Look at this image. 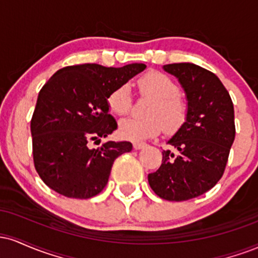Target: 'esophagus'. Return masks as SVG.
Masks as SVG:
<instances>
[{
    "mask_svg": "<svg viewBox=\"0 0 258 258\" xmlns=\"http://www.w3.org/2000/svg\"><path fill=\"white\" fill-rule=\"evenodd\" d=\"M146 146H147L146 143H141V142H135V143H133V148H135L136 150L142 149V148H144Z\"/></svg>",
    "mask_w": 258,
    "mask_h": 258,
    "instance_id": "obj_1",
    "label": "esophagus"
}]
</instances>
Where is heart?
<instances>
[{
    "label": "heart",
    "mask_w": 258,
    "mask_h": 258,
    "mask_svg": "<svg viewBox=\"0 0 258 258\" xmlns=\"http://www.w3.org/2000/svg\"><path fill=\"white\" fill-rule=\"evenodd\" d=\"M137 86L142 96L153 98L148 105V117H127L120 121L119 133L130 141H144L156 137L162 128L168 135L176 133L188 117V103L180 96V87L174 80L161 72L152 70L138 79ZM109 110L125 115L132 108V94L127 85L119 86L109 94Z\"/></svg>",
    "instance_id": "heart-1"
}]
</instances>
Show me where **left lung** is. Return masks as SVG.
<instances>
[{
  "label": "left lung",
  "instance_id": "obj_1",
  "mask_svg": "<svg viewBox=\"0 0 258 258\" xmlns=\"http://www.w3.org/2000/svg\"><path fill=\"white\" fill-rule=\"evenodd\" d=\"M178 78L188 99V117L167 144L178 150L162 152L161 166L148 174L158 197L184 201L217 184L226 170L235 138L232 98L214 73L191 63L164 65Z\"/></svg>",
  "mask_w": 258,
  "mask_h": 258
}]
</instances>
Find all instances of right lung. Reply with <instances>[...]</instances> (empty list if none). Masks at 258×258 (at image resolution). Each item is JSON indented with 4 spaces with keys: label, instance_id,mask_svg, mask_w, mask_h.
<instances>
[{
    "label": "right lung",
    "instance_id": "right-lung-1",
    "mask_svg": "<svg viewBox=\"0 0 258 258\" xmlns=\"http://www.w3.org/2000/svg\"><path fill=\"white\" fill-rule=\"evenodd\" d=\"M147 65L106 68L99 64L65 67L38 93L31 117L32 156L38 176L57 193L88 199L104 189L114 160L132 150L130 142H105L91 149L92 141L117 128L106 99Z\"/></svg>",
    "mask_w": 258,
    "mask_h": 258
}]
</instances>
